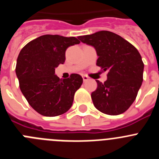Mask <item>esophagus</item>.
<instances>
[{
	"instance_id": "obj_1",
	"label": "esophagus",
	"mask_w": 159,
	"mask_h": 159,
	"mask_svg": "<svg viewBox=\"0 0 159 159\" xmlns=\"http://www.w3.org/2000/svg\"><path fill=\"white\" fill-rule=\"evenodd\" d=\"M83 80H84V82H86V81L88 80V77L87 76V75H83Z\"/></svg>"
}]
</instances>
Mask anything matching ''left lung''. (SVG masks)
<instances>
[{
    "label": "left lung",
    "mask_w": 159,
    "mask_h": 159,
    "mask_svg": "<svg viewBox=\"0 0 159 159\" xmlns=\"http://www.w3.org/2000/svg\"><path fill=\"white\" fill-rule=\"evenodd\" d=\"M79 38L95 48L99 57L96 65L108 71L103 84L96 80L97 89L92 93L94 106L110 116L125 112L135 100L143 80L144 64L139 51L127 40L109 31Z\"/></svg>",
    "instance_id": "left-lung-1"
}]
</instances>
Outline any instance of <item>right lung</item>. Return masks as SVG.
Returning a JSON list of instances; mask_svg holds the SVG:
<instances>
[{"mask_svg":"<svg viewBox=\"0 0 159 159\" xmlns=\"http://www.w3.org/2000/svg\"><path fill=\"white\" fill-rule=\"evenodd\" d=\"M80 43L74 36L43 35L20 52L16 67L20 88L29 105L42 116H60L71 108L83 78L71 74L62 80L55 74V69L65 61L66 49Z\"/></svg>","mask_w":159,"mask_h":159,"instance_id":"obj_1","label":"right lung"}]
</instances>
